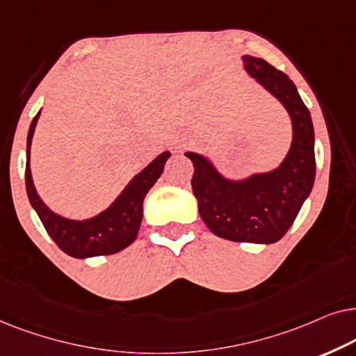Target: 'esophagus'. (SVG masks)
<instances>
[{
  "label": "esophagus",
  "mask_w": 356,
  "mask_h": 356,
  "mask_svg": "<svg viewBox=\"0 0 356 356\" xmlns=\"http://www.w3.org/2000/svg\"><path fill=\"white\" fill-rule=\"evenodd\" d=\"M182 143H181V141H177V140H175L174 141V143H172V149H174V153H181V151H182Z\"/></svg>",
  "instance_id": "esophagus-1"
}]
</instances>
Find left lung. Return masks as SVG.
Returning a JSON list of instances; mask_svg holds the SVG:
<instances>
[{
    "label": "left lung",
    "mask_w": 356,
    "mask_h": 356,
    "mask_svg": "<svg viewBox=\"0 0 356 356\" xmlns=\"http://www.w3.org/2000/svg\"><path fill=\"white\" fill-rule=\"evenodd\" d=\"M243 60L248 73L290 113L293 143L285 161L270 172L234 182L222 177L203 156H186L193 163L192 191L208 229L234 243L272 244L286 234L312 191L314 129L309 111L285 73L257 56L244 55Z\"/></svg>",
    "instance_id": "left-lung-1"
}]
</instances>
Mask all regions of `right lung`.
Listing matches in <instances>:
<instances>
[{"label": "right lung", "instance_id": "add662e5", "mask_svg": "<svg viewBox=\"0 0 356 356\" xmlns=\"http://www.w3.org/2000/svg\"><path fill=\"white\" fill-rule=\"evenodd\" d=\"M39 113L32 120L29 134H27L26 188L31 205L39 215L47 233L65 254L74 259L112 255L129 248L136 239L141 220H143V200L146 193L154 186L159 175L163 174L165 161L170 156L169 151H164L153 163L146 165L138 175H135L129 186L125 187V191L118 195L117 200L101 215L84 221L66 220V218L58 216L56 213L51 211L40 200V197L35 192L34 182H32L29 165L31 143Z\"/></svg>", "mask_w": 356, "mask_h": 356}]
</instances>
